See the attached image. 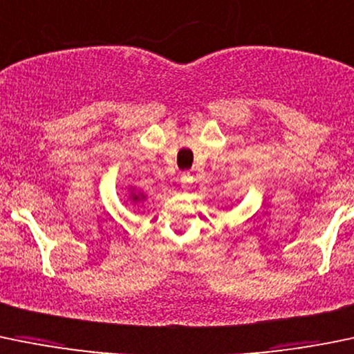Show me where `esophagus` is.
<instances>
[{
    "label": "esophagus",
    "instance_id": "34e87169",
    "mask_svg": "<svg viewBox=\"0 0 354 354\" xmlns=\"http://www.w3.org/2000/svg\"><path fill=\"white\" fill-rule=\"evenodd\" d=\"M191 184H192V176L189 172H184L180 176V185L184 191H189L191 189Z\"/></svg>",
    "mask_w": 354,
    "mask_h": 354
}]
</instances>
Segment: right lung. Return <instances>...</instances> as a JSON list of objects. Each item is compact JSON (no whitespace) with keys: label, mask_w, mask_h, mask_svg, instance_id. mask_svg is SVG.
I'll return each instance as SVG.
<instances>
[{"label":"right lung","mask_w":354,"mask_h":354,"mask_svg":"<svg viewBox=\"0 0 354 354\" xmlns=\"http://www.w3.org/2000/svg\"><path fill=\"white\" fill-rule=\"evenodd\" d=\"M133 199H134V201H138V196H133Z\"/></svg>","instance_id":"obj_1"}]
</instances>
